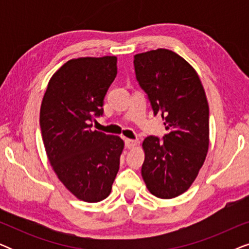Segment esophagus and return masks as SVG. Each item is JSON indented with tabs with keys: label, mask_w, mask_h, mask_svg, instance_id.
<instances>
[{
	"label": "esophagus",
	"mask_w": 249,
	"mask_h": 249,
	"mask_svg": "<svg viewBox=\"0 0 249 249\" xmlns=\"http://www.w3.org/2000/svg\"><path fill=\"white\" fill-rule=\"evenodd\" d=\"M138 144H139V142L136 141V139H129V138H125V139H124V145H125V147L129 148V149L136 147V146H137Z\"/></svg>",
	"instance_id": "obj_1"
}]
</instances>
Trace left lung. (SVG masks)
<instances>
[{
  "label": "left lung",
  "mask_w": 249,
  "mask_h": 249,
  "mask_svg": "<svg viewBox=\"0 0 249 249\" xmlns=\"http://www.w3.org/2000/svg\"><path fill=\"white\" fill-rule=\"evenodd\" d=\"M134 66L154 114L161 113L168 130L163 141L148 136L142 142V177L154 196L175 198L189 189L209 151L205 90L196 70L170 50L136 54Z\"/></svg>",
  "instance_id": "8db88e82"
}]
</instances>
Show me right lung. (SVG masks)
Segmentation results:
<instances>
[{
	"mask_svg": "<svg viewBox=\"0 0 249 249\" xmlns=\"http://www.w3.org/2000/svg\"><path fill=\"white\" fill-rule=\"evenodd\" d=\"M117 76V56L69 60L53 74L40 105L47 159L78 199L97 203L110 195L124 142L91 129Z\"/></svg>",
	"mask_w": 249,
	"mask_h": 249,
	"instance_id": "right-lung-1",
	"label": "right lung"
}]
</instances>
